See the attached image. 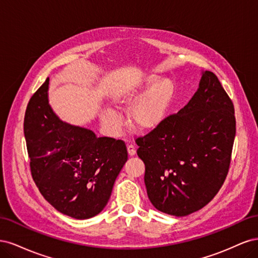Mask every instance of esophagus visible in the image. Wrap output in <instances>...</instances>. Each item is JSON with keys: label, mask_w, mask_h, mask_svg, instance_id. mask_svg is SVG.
Segmentation results:
<instances>
[{"label": "esophagus", "mask_w": 258, "mask_h": 258, "mask_svg": "<svg viewBox=\"0 0 258 258\" xmlns=\"http://www.w3.org/2000/svg\"><path fill=\"white\" fill-rule=\"evenodd\" d=\"M127 150H128V154H129L130 156H134V155L136 154V146H135V145L129 144V145L127 146Z\"/></svg>", "instance_id": "esophagus-1"}]
</instances>
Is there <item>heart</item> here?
I'll use <instances>...</instances> for the list:
<instances>
[{
    "label": "heart",
    "mask_w": 258,
    "mask_h": 258,
    "mask_svg": "<svg viewBox=\"0 0 258 258\" xmlns=\"http://www.w3.org/2000/svg\"><path fill=\"white\" fill-rule=\"evenodd\" d=\"M155 80V76H147L141 83L119 89L114 96V102L117 107L120 110L130 108L129 122L138 130L150 131L157 128L166 118L172 102L174 96L173 84L167 79L156 82ZM148 85L151 86L150 89ZM101 120L111 132H117L121 127L120 117L112 110H105L101 113Z\"/></svg>",
    "instance_id": "heart-1"
}]
</instances>
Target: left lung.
Instances as JSON below:
<instances>
[{"instance_id": "8db88e82", "label": "left lung", "mask_w": 258, "mask_h": 258, "mask_svg": "<svg viewBox=\"0 0 258 258\" xmlns=\"http://www.w3.org/2000/svg\"><path fill=\"white\" fill-rule=\"evenodd\" d=\"M235 136L231 99L213 72H202L189 102L136 141L153 206L186 216L208 205L228 174Z\"/></svg>"}]
</instances>
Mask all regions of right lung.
Returning a JSON list of instances; mask_svg holds the SVG:
<instances>
[{"mask_svg":"<svg viewBox=\"0 0 258 258\" xmlns=\"http://www.w3.org/2000/svg\"><path fill=\"white\" fill-rule=\"evenodd\" d=\"M49 79L30 99L23 122L31 174L60 213L76 220L99 214L124 162L121 140L102 137L59 119L48 104Z\"/></svg>","mask_w":258,"mask_h":258,"instance_id":"1","label":"right lung"}]
</instances>
